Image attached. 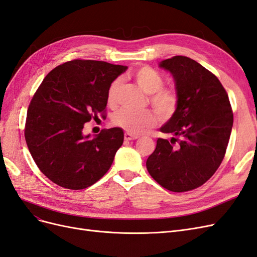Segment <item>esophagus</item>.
Segmentation results:
<instances>
[{
  "label": "esophagus",
  "instance_id": "esophagus-1",
  "mask_svg": "<svg viewBox=\"0 0 257 257\" xmlns=\"http://www.w3.org/2000/svg\"><path fill=\"white\" fill-rule=\"evenodd\" d=\"M138 137L137 136H133V135H131V134H128V133H125L124 134V139H125L126 142H130V141H135V139H137Z\"/></svg>",
  "mask_w": 257,
  "mask_h": 257
}]
</instances>
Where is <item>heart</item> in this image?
<instances>
[{
	"instance_id": "heart-1",
	"label": "heart",
	"mask_w": 257,
	"mask_h": 257,
	"mask_svg": "<svg viewBox=\"0 0 257 257\" xmlns=\"http://www.w3.org/2000/svg\"><path fill=\"white\" fill-rule=\"evenodd\" d=\"M134 79L147 94H150V104L163 119L172 116L178 108L179 97L173 89H163L164 79L153 68L144 66L134 73ZM121 81L115 79L107 91V105L114 107L118 100ZM113 123L131 135H139L154 125L155 116L150 110L133 111L123 109L114 115Z\"/></svg>"
}]
</instances>
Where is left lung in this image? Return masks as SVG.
<instances>
[{
  "label": "left lung",
  "mask_w": 257,
  "mask_h": 257,
  "mask_svg": "<svg viewBox=\"0 0 257 257\" xmlns=\"http://www.w3.org/2000/svg\"><path fill=\"white\" fill-rule=\"evenodd\" d=\"M159 66L173 75L179 104L160 128L173 137L158 139L147 169L163 188L191 191L208 181L221 165L234 115L220 80L196 61L176 56Z\"/></svg>",
  "instance_id": "8db88e82"
}]
</instances>
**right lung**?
<instances>
[{
	"label": "right lung",
	"mask_w": 257,
	"mask_h": 257,
	"mask_svg": "<svg viewBox=\"0 0 257 257\" xmlns=\"http://www.w3.org/2000/svg\"><path fill=\"white\" fill-rule=\"evenodd\" d=\"M126 69L104 61L73 60L53 68L38 87L25 137L37 167L53 183L87 189L110 168L123 144V130H103L94 137L82 130L105 112L108 88Z\"/></svg>",
	"instance_id": "right-lung-1"
}]
</instances>
